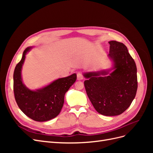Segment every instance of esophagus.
I'll return each mask as SVG.
<instances>
[{"instance_id": "esophagus-1", "label": "esophagus", "mask_w": 153, "mask_h": 153, "mask_svg": "<svg viewBox=\"0 0 153 153\" xmlns=\"http://www.w3.org/2000/svg\"><path fill=\"white\" fill-rule=\"evenodd\" d=\"M83 78H84V77H83V75L82 74L79 72L77 73V80H83Z\"/></svg>"}]
</instances>
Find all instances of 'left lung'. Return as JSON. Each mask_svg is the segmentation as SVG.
<instances>
[{"label":"left lung","instance_id":"obj_1","mask_svg":"<svg viewBox=\"0 0 153 153\" xmlns=\"http://www.w3.org/2000/svg\"><path fill=\"white\" fill-rule=\"evenodd\" d=\"M108 69L86 72L84 85L96 110L106 116L123 113L135 98L137 90L136 64L123 43L110 41Z\"/></svg>","mask_w":153,"mask_h":153}]
</instances>
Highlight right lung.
Segmentation results:
<instances>
[{"label":"right lung","mask_w":153,"mask_h":153,"mask_svg":"<svg viewBox=\"0 0 153 153\" xmlns=\"http://www.w3.org/2000/svg\"><path fill=\"white\" fill-rule=\"evenodd\" d=\"M33 47H27L13 74V89L18 107L27 116L38 122L57 117L62 108L64 95L76 80V74L60 78L40 89L31 90L24 84L22 69L25 55Z\"/></svg>","instance_id":"right-lung-1"}]
</instances>
